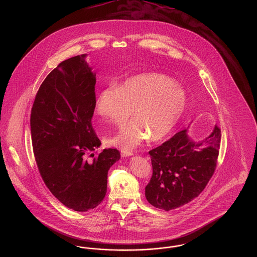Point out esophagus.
Wrapping results in <instances>:
<instances>
[{"label":"esophagus","mask_w":257,"mask_h":257,"mask_svg":"<svg viewBox=\"0 0 257 257\" xmlns=\"http://www.w3.org/2000/svg\"><path fill=\"white\" fill-rule=\"evenodd\" d=\"M133 155V152L132 151H129V150H121V156L122 157H128V156H131Z\"/></svg>","instance_id":"esophagus-1"}]
</instances>
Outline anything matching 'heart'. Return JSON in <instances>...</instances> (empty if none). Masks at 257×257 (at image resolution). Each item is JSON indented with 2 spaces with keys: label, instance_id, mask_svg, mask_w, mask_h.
<instances>
[{
  "label": "heart",
  "instance_id": "b5f03b06",
  "mask_svg": "<svg viewBox=\"0 0 257 257\" xmlns=\"http://www.w3.org/2000/svg\"><path fill=\"white\" fill-rule=\"evenodd\" d=\"M188 104L186 91L166 75L143 73L125 80L120 86H109L98 93L95 110L107 122L120 125L135 119L107 139L110 146L133 149L146 139L161 141L171 133Z\"/></svg>",
  "mask_w": 257,
  "mask_h": 257
}]
</instances>
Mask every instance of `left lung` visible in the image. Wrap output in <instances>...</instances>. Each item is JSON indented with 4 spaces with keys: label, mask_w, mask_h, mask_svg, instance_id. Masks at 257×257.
I'll use <instances>...</instances> for the list:
<instances>
[{
    "label": "left lung",
    "mask_w": 257,
    "mask_h": 257,
    "mask_svg": "<svg viewBox=\"0 0 257 257\" xmlns=\"http://www.w3.org/2000/svg\"><path fill=\"white\" fill-rule=\"evenodd\" d=\"M220 138L217 125L212 134L198 143L184 129L151 149L148 153L153 172L146 187L147 201L170 211L199 196L216 170Z\"/></svg>",
    "instance_id": "1"
}]
</instances>
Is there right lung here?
Segmentation results:
<instances>
[{
    "instance_id": "add662e5",
    "label": "right lung",
    "mask_w": 257,
    "mask_h": 257,
    "mask_svg": "<svg viewBox=\"0 0 257 257\" xmlns=\"http://www.w3.org/2000/svg\"><path fill=\"white\" fill-rule=\"evenodd\" d=\"M95 84L86 55L63 61L39 86L31 112L39 173L54 196L78 212L101 203L108 171L120 158L115 148L92 153L101 145L91 124Z\"/></svg>"
}]
</instances>
